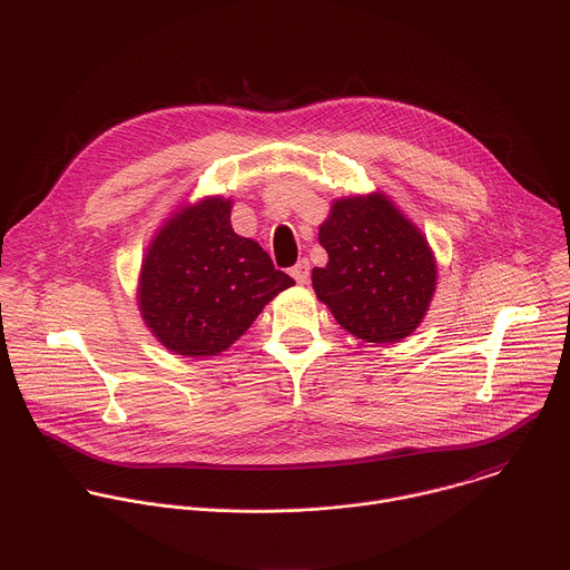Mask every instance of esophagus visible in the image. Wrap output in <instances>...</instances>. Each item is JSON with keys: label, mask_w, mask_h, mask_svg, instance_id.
Masks as SVG:
<instances>
[{"label": "esophagus", "mask_w": 570, "mask_h": 570, "mask_svg": "<svg viewBox=\"0 0 570 570\" xmlns=\"http://www.w3.org/2000/svg\"><path fill=\"white\" fill-rule=\"evenodd\" d=\"M308 262L306 259H302V262H297L293 268H291V275H293V279L297 282V284H306L308 282Z\"/></svg>", "instance_id": "obj_1"}]
</instances>
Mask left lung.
<instances>
[{
  "label": "left lung",
  "mask_w": 570,
  "mask_h": 570,
  "mask_svg": "<svg viewBox=\"0 0 570 570\" xmlns=\"http://www.w3.org/2000/svg\"><path fill=\"white\" fill-rule=\"evenodd\" d=\"M330 262L313 291L336 322L365 343H396L426 315L438 262L422 229L383 194L336 198L317 234Z\"/></svg>",
  "instance_id": "1"
}]
</instances>
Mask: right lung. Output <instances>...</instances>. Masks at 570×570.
<instances>
[{
    "label": "right lung",
    "instance_id": "obj_1",
    "mask_svg": "<svg viewBox=\"0 0 570 570\" xmlns=\"http://www.w3.org/2000/svg\"><path fill=\"white\" fill-rule=\"evenodd\" d=\"M229 214L223 196L185 203L146 248L137 306L150 334L180 356H218L295 284L257 240L232 229Z\"/></svg>",
    "mask_w": 570,
    "mask_h": 570
}]
</instances>
